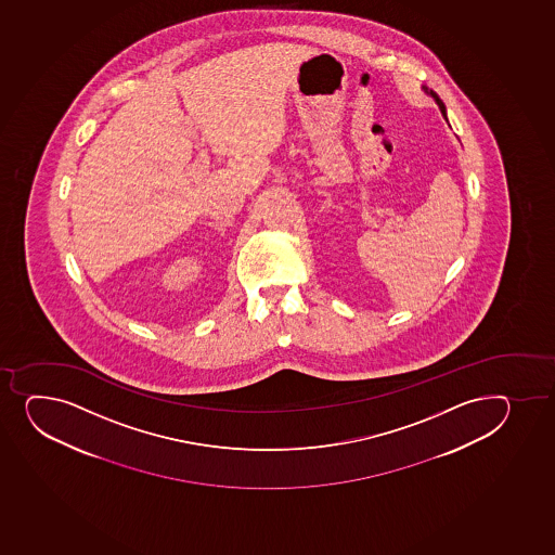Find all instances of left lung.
Returning <instances> with one entry per match:
<instances>
[{
	"instance_id": "obj_1",
	"label": "left lung",
	"mask_w": 555,
	"mask_h": 555,
	"mask_svg": "<svg viewBox=\"0 0 555 555\" xmlns=\"http://www.w3.org/2000/svg\"><path fill=\"white\" fill-rule=\"evenodd\" d=\"M422 89H424V91H426V93L429 94V96H433V99H435V102H437L438 107H440V112H442L443 118H446V120H448V115H446V105H443L442 100L438 99V94L435 93V91H431V89H427V88H422Z\"/></svg>"
}]
</instances>
